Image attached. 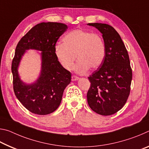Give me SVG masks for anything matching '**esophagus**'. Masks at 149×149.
I'll return each mask as SVG.
<instances>
[{"label": "esophagus", "instance_id": "1", "mask_svg": "<svg viewBox=\"0 0 149 149\" xmlns=\"http://www.w3.org/2000/svg\"><path fill=\"white\" fill-rule=\"evenodd\" d=\"M78 79H79V77H78L77 76H76V75H73L72 76V81H76V80H77Z\"/></svg>", "mask_w": 149, "mask_h": 149}]
</instances>
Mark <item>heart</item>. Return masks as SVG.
Returning a JSON list of instances; mask_svg holds the SVG:
<instances>
[{"mask_svg":"<svg viewBox=\"0 0 149 149\" xmlns=\"http://www.w3.org/2000/svg\"><path fill=\"white\" fill-rule=\"evenodd\" d=\"M55 54L65 69H72L74 62L75 71L84 74L88 69L100 67L106 55V46L102 37L99 33L83 29H75L62 39V44L55 47Z\"/></svg>","mask_w":149,"mask_h":149,"instance_id":"obj_1","label":"heart"}]
</instances>
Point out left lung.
I'll use <instances>...</instances> for the list:
<instances>
[{"label":"left lung","mask_w":149,"mask_h":149,"mask_svg":"<svg viewBox=\"0 0 149 149\" xmlns=\"http://www.w3.org/2000/svg\"><path fill=\"white\" fill-rule=\"evenodd\" d=\"M88 25L102 33L106 55L101 65L88 77L91 85L87 94V102L97 114L112 115L122 109L130 93L132 70L129 54L114 27L106 24Z\"/></svg>","instance_id":"left-lung-1"}]
</instances>
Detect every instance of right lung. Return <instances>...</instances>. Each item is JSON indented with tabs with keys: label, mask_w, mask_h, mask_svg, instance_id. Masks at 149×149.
<instances>
[{
	"label": "right lung",
	"mask_w": 149,
	"mask_h": 149,
	"mask_svg": "<svg viewBox=\"0 0 149 149\" xmlns=\"http://www.w3.org/2000/svg\"><path fill=\"white\" fill-rule=\"evenodd\" d=\"M67 29L64 24L42 22L32 27L16 46L12 62L14 92L22 105L33 114L46 115L56 110L71 81V73L62 67L54 52L58 39ZM31 48L42 51V73L36 82L26 85L20 80L17 67L24 51Z\"/></svg>",
	"instance_id": "right-lung-1"
}]
</instances>
